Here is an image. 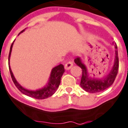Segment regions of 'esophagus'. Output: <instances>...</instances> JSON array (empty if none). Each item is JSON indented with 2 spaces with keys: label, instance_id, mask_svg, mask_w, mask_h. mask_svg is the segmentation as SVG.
I'll return each mask as SVG.
<instances>
[{
  "label": "esophagus",
  "instance_id": "obj_1",
  "mask_svg": "<svg viewBox=\"0 0 128 128\" xmlns=\"http://www.w3.org/2000/svg\"><path fill=\"white\" fill-rule=\"evenodd\" d=\"M72 65H73V63H72V62H68L65 65V68L66 69V70H68V69H70V68H71L72 66Z\"/></svg>",
  "mask_w": 128,
  "mask_h": 128
}]
</instances>
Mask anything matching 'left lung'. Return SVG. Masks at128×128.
<instances>
[{"instance_id": "left-lung-1", "label": "left lung", "mask_w": 128, "mask_h": 128, "mask_svg": "<svg viewBox=\"0 0 128 128\" xmlns=\"http://www.w3.org/2000/svg\"><path fill=\"white\" fill-rule=\"evenodd\" d=\"M114 45L115 50V61L112 69L110 71L108 75L103 80H96L92 79L88 76V72L85 65L81 62L80 59L76 58L74 60V62L78 66L82 68V74L81 78L80 86L87 92L89 93H99L102 91H104L106 88L110 87L114 82L115 78L117 76L119 68V60L118 56V48H117L116 43L113 42Z\"/></svg>"}]
</instances>
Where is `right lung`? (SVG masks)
I'll use <instances>...</instances> for the list:
<instances>
[{
	"instance_id": "right-lung-1",
	"label": "right lung",
	"mask_w": 128,
	"mask_h": 128,
	"mask_svg": "<svg viewBox=\"0 0 128 128\" xmlns=\"http://www.w3.org/2000/svg\"><path fill=\"white\" fill-rule=\"evenodd\" d=\"M24 30L25 29L22 30L20 33L23 32ZM14 42L12 44L10 50L9 56H8V65H9V70L10 72V75H11L12 79V81L14 83L15 86L24 94L29 96V97H31V98H34V99H37V100H44V99H46V98H49V97L52 96L56 92V91L57 90L58 88L59 87L60 82H61L62 76L63 75V72H65V68H64L63 65L60 64V65H58V66H56V67L53 68L52 70L49 82H48V84H47L46 87H44L42 89L38 90L36 91H30L25 89L23 87H22L18 84V82L16 80V79H15L14 76L13 75V73L12 72L11 68H10V54H11L12 48V46H13Z\"/></svg>"
}]
</instances>
